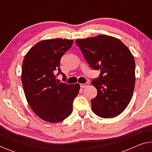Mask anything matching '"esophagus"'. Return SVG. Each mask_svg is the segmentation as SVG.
Instances as JSON below:
<instances>
[{
	"mask_svg": "<svg viewBox=\"0 0 152 152\" xmlns=\"http://www.w3.org/2000/svg\"><path fill=\"white\" fill-rule=\"evenodd\" d=\"M88 85H89L88 82H86V83H84V84H80V87L82 88H86V87L88 86Z\"/></svg>",
	"mask_w": 152,
	"mask_h": 152,
	"instance_id": "esophagus-1",
	"label": "esophagus"
}]
</instances>
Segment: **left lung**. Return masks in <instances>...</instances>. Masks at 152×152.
I'll list each match as a JSON object with an SVG mask.
<instances>
[{
    "mask_svg": "<svg viewBox=\"0 0 152 152\" xmlns=\"http://www.w3.org/2000/svg\"><path fill=\"white\" fill-rule=\"evenodd\" d=\"M76 44L91 68L101 70L92 80L97 95L92 99V109L102 118L121 114L132 99L135 86L134 58L121 41L111 36L99 35L77 39Z\"/></svg>",
    "mask_w": 152,
    "mask_h": 152,
    "instance_id": "obj_1",
    "label": "left lung"
}]
</instances>
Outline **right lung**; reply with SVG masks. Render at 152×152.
Returning a JSON list of instances; mask_svg holds the SVG:
<instances>
[{"label": "right lung", "mask_w": 152, "mask_h": 152, "mask_svg": "<svg viewBox=\"0 0 152 152\" xmlns=\"http://www.w3.org/2000/svg\"><path fill=\"white\" fill-rule=\"evenodd\" d=\"M73 42L66 39L41 41L24 58L21 81L25 97L33 112L47 122L58 123L70 116L79 92V84L60 83L56 79L61 74L66 80L60 68V60Z\"/></svg>", "instance_id": "add662e5"}]
</instances>
